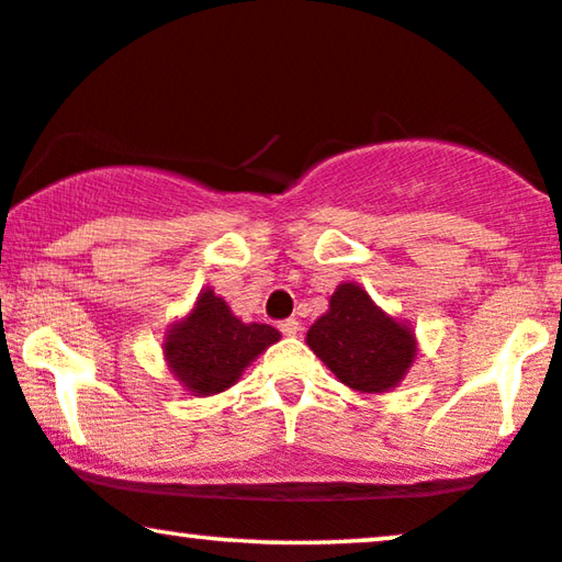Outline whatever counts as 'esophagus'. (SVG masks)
<instances>
[{"label": "esophagus", "instance_id": "1", "mask_svg": "<svg viewBox=\"0 0 562 562\" xmlns=\"http://www.w3.org/2000/svg\"><path fill=\"white\" fill-rule=\"evenodd\" d=\"M280 331L285 334V336H295L297 331H301V324H297L295 318H285V321H282V324H280Z\"/></svg>", "mask_w": 562, "mask_h": 562}]
</instances>
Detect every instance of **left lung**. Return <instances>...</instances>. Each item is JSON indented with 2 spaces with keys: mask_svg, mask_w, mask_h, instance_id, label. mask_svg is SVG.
Masks as SVG:
<instances>
[{
  "mask_svg": "<svg viewBox=\"0 0 562 562\" xmlns=\"http://www.w3.org/2000/svg\"><path fill=\"white\" fill-rule=\"evenodd\" d=\"M305 344L336 380L357 393H387L403 383L418 341L408 321L385 313L357 282H341Z\"/></svg>",
  "mask_w": 562,
  "mask_h": 562,
  "instance_id": "8db88e82",
  "label": "left lung"
}]
</instances>
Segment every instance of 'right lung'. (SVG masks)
Instances as JSON below:
<instances>
[{"label": "right lung", "instance_id": "1", "mask_svg": "<svg viewBox=\"0 0 562 562\" xmlns=\"http://www.w3.org/2000/svg\"><path fill=\"white\" fill-rule=\"evenodd\" d=\"M280 331L267 324H244L213 288H205L187 316L167 328L161 341L164 362L190 395L228 391Z\"/></svg>", "mask_w": 562, "mask_h": 562}]
</instances>
